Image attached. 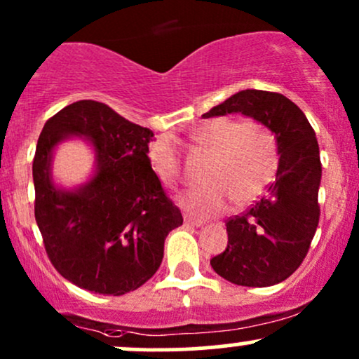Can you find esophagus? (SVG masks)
<instances>
[{
	"label": "esophagus",
	"mask_w": 359,
	"mask_h": 359,
	"mask_svg": "<svg viewBox=\"0 0 359 359\" xmlns=\"http://www.w3.org/2000/svg\"><path fill=\"white\" fill-rule=\"evenodd\" d=\"M184 223H186L187 226H201V224H203L201 219L192 218V216H189V215H184Z\"/></svg>",
	"instance_id": "1"
}]
</instances>
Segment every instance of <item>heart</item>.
Wrapping results in <instances>:
<instances>
[{"label":"heart","mask_w":359,"mask_h":359,"mask_svg":"<svg viewBox=\"0 0 359 359\" xmlns=\"http://www.w3.org/2000/svg\"><path fill=\"white\" fill-rule=\"evenodd\" d=\"M192 140L211 155L203 177L206 187L179 198L180 206L192 215H219L230 203L233 208L249 206L273 180L278 168V143L274 133L262 122L215 117L199 126ZM148 161L163 186H179L182 161L170 137L160 136L149 143Z\"/></svg>","instance_id":"b5f03b06"}]
</instances>
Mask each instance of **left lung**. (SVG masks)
<instances>
[{
  "label": "left lung",
  "mask_w": 359,
  "mask_h": 359,
  "mask_svg": "<svg viewBox=\"0 0 359 359\" xmlns=\"http://www.w3.org/2000/svg\"><path fill=\"white\" fill-rule=\"evenodd\" d=\"M240 112L266 124L278 143V172L267 192L226 222L228 245L212 269L238 286H273L300 267L317 231L322 163L313 128L281 93L242 90L203 117Z\"/></svg>",
  "instance_id": "obj_1"
}]
</instances>
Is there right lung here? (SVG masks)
<instances>
[{
  "label": "right lung",
  "instance_id": "right-lung-1",
  "mask_svg": "<svg viewBox=\"0 0 359 359\" xmlns=\"http://www.w3.org/2000/svg\"><path fill=\"white\" fill-rule=\"evenodd\" d=\"M71 135L93 141L97 172L76 191H62L52 184L50 158ZM151 140L148 128L95 100L66 105L46 122L32 165L35 222L47 257L73 285L121 297L158 271L165 238L182 215L149 167Z\"/></svg>",
  "mask_w": 359,
  "mask_h": 359
}]
</instances>
